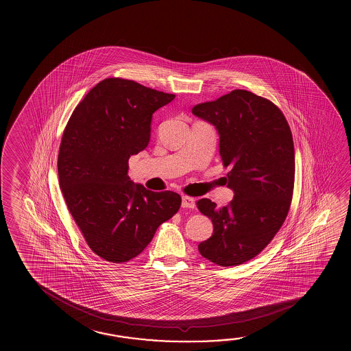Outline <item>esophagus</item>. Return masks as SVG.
I'll return each mask as SVG.
<instances>
[{
  "label": "esophagus",
  "mask_w": 351,
  "mask_h": 351,
  "mask_svg": "<svg viewBox=\"0 0 351 351\" xmlns=\"http://www.w3.org/2000/svg\"><path fill=\"white\" fill-rule=\"evenodd\" d=\"M181 207L182 208H195V201L193 198H191V197H187V195H184L182 197V202H181Z\"/></svg>",
  "instance_id": "1"
}]
</instances>
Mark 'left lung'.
<instances>
[{
  "instance_id": "1",
  "label": "left lung",
  "mask_w": 351,
  "mask_h": 351,
  "mask_svg": "<svg viewBox=\"0 0 351 351\" xmlns=\"http://www.w3.org/2000/svg\"><path fill=\"white\" fill-rule=\"evenodd\" d=\"M192 114L217 128L234 192L225 207L208 198L197 202L214 228L198 251L221 267L242 265L271 241L287 218L295 178L293 134L274 104L242 89L198 104Z\"/></svg>"
}]
</instances>
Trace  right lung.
<instances>
[{
	"label": "right lung",
	"mask_w": 351,
	"mask_h": 351,
	"mask_svg": "<svg viewBox=\"0 0 351 351\" xmlns=\"http://www.w3.org/2000/svg\"><path fill=\"white\" fill-rule=\"evenodd\" d=\"M173 98L108 78L89 90L64 128L60 187L88 246L105 261L137 257L181 206L178 193L147 190L127 175L128 159L149 144L153 114Z\"/></svg>",
	"instance_id": "add662e5"
}]
</instances>
